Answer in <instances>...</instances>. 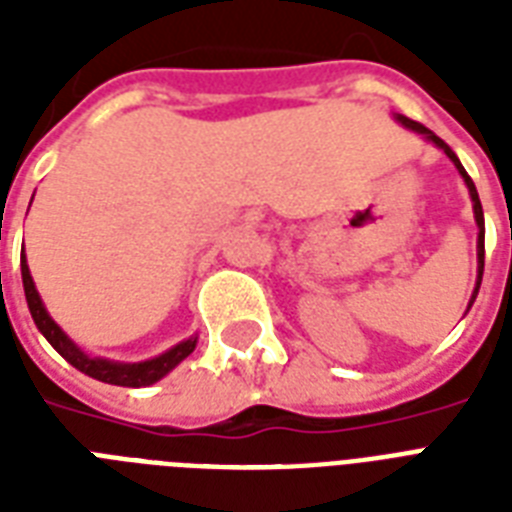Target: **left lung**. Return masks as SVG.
Masks as SVG:
<instances>
[{"label": "left lung", "mask_w": 512, "mask_h": 512, "mask_svg": "<svg viewBox=\"0 0 512 512\" xmlns=\"http://www.w3.org/2000/svg\"><path fill=\"white\" fill-rule=\"evenodd\" d=\"M398 122L404 124V127H409V130L420 132V135H425V138H428V140H433V143H436L438 148H444V154L449 156V159H452L454 164H457V170H460V175L465 177V183H468L470 199H473V212H476V223H478V228H481V233H478V284H476V292H473V297H470V305H473V300H476V295H478V287H481V276H484V209H481V199H478L476 185H473L470 175H468V172H465V167H462V164H460V159L454 156L452 148L446 146L444 140L438 138V135H433V132H430L428 127H425V124L414 122V119H406V116H398Z\"/></svg>", "instance_id": "1"}]
</instances>
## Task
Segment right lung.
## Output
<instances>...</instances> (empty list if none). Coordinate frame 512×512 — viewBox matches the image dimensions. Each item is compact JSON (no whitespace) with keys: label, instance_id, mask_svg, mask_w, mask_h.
Instances as JSON below:
<instances>
[{"label":"right lung","instance_id":"add662e5","mask_svg":"<svg viewBox=\"0 0 512 512\" xmlns=\"http://www.w3.org/2000/svg\"><path fill=\"white\" fill-rule=\"evenodd\" d=\"M20 273H23V289H26V303L28 311H31V319L39 327L47 342L52 348L58 350L60 356L66 358L68 364L76 366L79 372L90 374L95 380L108 382V385H122V388H143V385H151V382L162 380L164 374L175 369L185 356H191L193 348H196V340H185L180 345H175L172 350L162 353L159 358H151V361H143V364H114V361H106V358H90L84 356L82 350L76 348L74 342L68 340L55 321L47 316L42 300H39V292L34 287V279L28 273L26 257H20Z\"/></svg>","mask_w":512,"mask_h":512}]
</instances>
